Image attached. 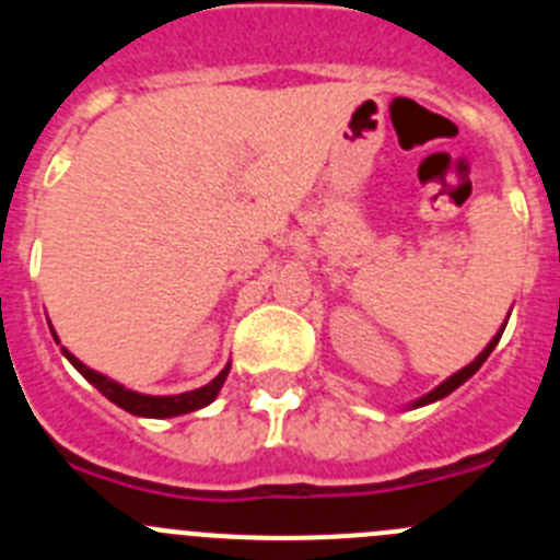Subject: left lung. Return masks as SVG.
Returning <instances> with one entry per match:
<instances>
[{
	"mask_svg": "<svg viewBox=\"0 0 560 560\" xmlns=\"http://www.w3.org/2000/svg\"><path fill=\"white\" fill-rule=\"evenodd\" d=\"M502 330H504V328H502ZM502 330H499V334L493 336V339H491V345H488V348H485L482 353H479L477 359H474L471 364H468V368H463V370H459V373H454L452 378H446V381H443V384H440L438 389H432V393H429V395H423V398H420V400H415V407H423V404H432V400L446 398V395H448V393H454V389H457L459 384H463V381H468V378H471V375L477 373L479 368H482V361L488 359V355H491V350L497 348V341H499V336H502Z\"/></svg>",
	"mask_w": 560,
	"mask_h": 560,
	"instance_id": "8db88e82",
	"label": "left lung"
}]
</instances>
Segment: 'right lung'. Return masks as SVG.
<instances>
[{
	"instance_id": "add662e5",
	"label": "right lung",
	"mask_w": 560,
	"mask_h": 560,
	"mask_svg": "<svg viewBox=\"0 0 560 560\" xmlns=\"http://www.w3.org/2000/svg\"><path fill=\"white\" fill-rule=\"evenodd\" d=\"M63 355H67V359L78 368V373H81L89 384H95V387L101 389V393L106 395L112 404H117V407H122L126 412H131V415H142V418H173V415H185V412H192V409L207 407V404H212V400H215L219 389L224 387L226 373H230V364H226V368L221 370V373L215 375L210 384H207V387L192 389V393L167 395V398H160V395L131 393V389L120 387V384H114V381H108L106 375L95 373V370H89L86 364H81V361L69 353V350H63Z\"/></svg>"
}]
</instances>
